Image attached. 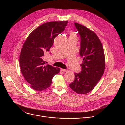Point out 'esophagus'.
<instances>
[{"instance_id":"1","label":"esophagus","mask_w":125,"mask_h":125,"mask_svg":"<svg viewBox=\"0 0 125 125\" xmlns=\"http://www.w3.org/2000/svg\"><path fill=\"white\" fill-rule=\"evenodd\" d=\"M61 70L62 71H64V72H67L68 71V70L67 69H61Z\"/></svg>"}]
</instances>
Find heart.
<instances>
[{
    "label": "heart",
    "mask_w": 125,
    "mask_h": 125,
    "mask_svg": "<svg viewBox=\"0 0 125 125\" xmlns=\"http://www.w3.org/2000/svg\"><path fill=\"white\" fill-rule=\"evenodd\" d=\"M70 36H74V35H75V33L73 31H71L70 32Z\"/></svg>",
    "instance_id": "obj_1"
}]
</instances>
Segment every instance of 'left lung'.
Segmentation results:
<instances>
[{"label":"left lung","mask_w":125,"mask_h":125,"mask_svg":"<svg viewBox=\"0 0 125 125\" xmlns=\"http://www.w3.org/2000/svg\"><path fill=\"white\" fill-rule=\"evenodd\" d=\"M75 25L81 37L80 55L83 58L81 72L75 73V80L70 87L78 94L92 91L102 77L105 67V58L102 43L96 33L77 23Z\"/></svg>","instance_id":"8db88e82"}]
</instances>
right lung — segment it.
Returning a JSON list of instances; mask_svg holds the SVG:
<instances>
[{
	"mask_svg": "<svg viewBox=\"0 0 125 125\" xmlns=\"http://www.w3.org/2000/svg\"><path fill=\"white\" fill-rule=\"evenodd\" d=\"M68 21L41 25L29 35L23 45L19 57L21 71L34 90L42 91L49 87L53 77L59 72V68L46 65L43 57L52 46L55 38L64 31Z\"/></svg>",
	"mask_w": 125,
	"mask_h": 125,
	"instance_id": "right-lung-1",
	"label": "right lung"
}]
</instances>
